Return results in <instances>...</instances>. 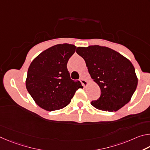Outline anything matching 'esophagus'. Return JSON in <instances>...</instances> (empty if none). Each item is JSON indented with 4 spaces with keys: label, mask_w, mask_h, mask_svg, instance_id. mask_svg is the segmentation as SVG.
Instances as JSON below:
<instances>
[{
    "label": "esophagus",
    "mask_w": 150,
    "mask_h": 150,
    "mask_svg": "<svg viewBox=\"0 0 150 150\" xmlns=\"http://www.w3.org/2000/svg\"><path fill=\"white\" fill-rule=\"evenodd\" d=\"M80 82L82 83V86H83L84 88H86V86H87V85L88 84V82H87V81H86V80H84V79H83V78H82V79H80Z\"/></svg>",
    "instance_id": "esophagus-1"
}]
</instances>
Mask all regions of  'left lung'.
Here are the masks:
<instances>
[{
	"mask_svg": "<svg viewBox=\"0 0 150 150\" xmlns=\"http://www.w3.org/2000/svg\"><path fill=\"white\" fill-rule=\"evenodd\" d=\"M76 52L84 59L91 78L101 96L91 102L99 110L117 111L128 103L138 85L135 68L129 60L107 47H79Z\"/></svg>",
	"mask_w": 150,
	"mask_h": 150,
	"instance_id": "1",
	"label": "left lung"
}]
</instances>
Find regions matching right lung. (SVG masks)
<instances>
[{
	"label": "right lung",
	"instance_id": "obj_1",
	"mask_svg": "<svg viewBox=\"0 0 150 150\" xmlns=\"http://www.w3.org/2000/svg\"><path fill=\"white\" fill-rule=\"evenodd\" d=\"M74 45L58 44L39 54L29 67L25 86L36 104L46 111L67 106L77 90L83 88L80 81L72 80L67 63L74 53Z\"/></svg>",
	"mask_w": 150,
	"mask_h": 150
}]
</instances>
